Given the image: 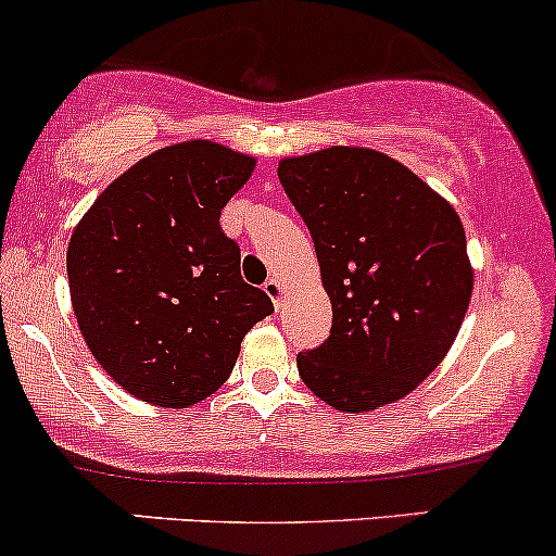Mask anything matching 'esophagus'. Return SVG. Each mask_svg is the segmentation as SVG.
I'll list each match as a JSON object with an SVG mask.
<instances>
[{"label":"esophagus","mask_w":556,"mask_h":556,"mask_svg":"<svg viewBox=\"0 0 556 556\" xmlns=\"http://www.w3.org/2000/svg\"><path fill=\"white\" fill-rule=\"evenodd\" d=\"M265 294L273 299V304H276V309L283 307V283H280L278 278H270L265 283Z\"/></svg>","instance_id":"34e87169"}]
</instances>
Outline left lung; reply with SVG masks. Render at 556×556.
Instances as JSON below:
<instances>
[{
	"instance_id": "obj_1",
	"label": "left lung",
	"mask_w": 556,
	"mask_h": 556,
	"mask_svg": "<svg viewBox=\"0 0 556 556\" xmlns=\"http://www.w3.org/2000/svg\"><path fill=\"white\" fill-rule=\"evenodd\" d=\"M278 178L307 223L333 307L326 344L296 357L304 386L349 415L413 394L448 354L472 296L459 215L376 149L283 157Z\"/></svg>"
}]
</instances>
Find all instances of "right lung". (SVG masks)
I'll return each mask as SVG.
<instances>
[{
	"label": "right lung",
	"mask_w": 556,
	"mask_h": 556,
	"mask_svg": "<svg viewBox=\"0 0 556 556\" xmlns=\"http://www.w3.org/2000/svg\"><path fill=\"white\" fill-rule=\"evenodd\" d=\"M257 160L210 139L162 147L117 176L73 228L71 302L86 346L130 396L184 409L226 383L273 312L241 278L220 210Z\"/></svg>",
	"instance_id": "right-lung-1"
}]
</instances>
